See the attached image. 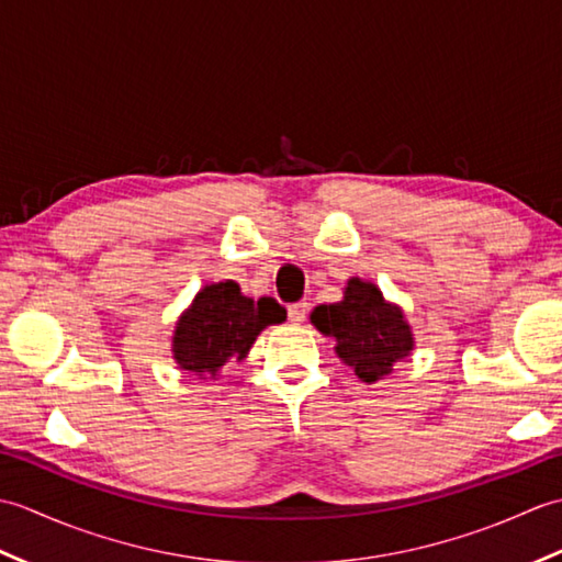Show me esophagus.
<instances>
[{
	"label": "esophagus",
	"instance_id": "obj_1",
	"mask_svg": "<svg viewBox=\"0 0 562 562\" xmlns=\"http://www.w3.org/2000/svg\"><path fill=\"white\" fill-rule=\"evenodd\" d=\"M306 314H308V304L306 302L290 304V308H288V316H290L292 324H302V321L306 318Z\"/></svg>",
	"mask_w": 562,
	"mask_h": 562
}]
</instances>
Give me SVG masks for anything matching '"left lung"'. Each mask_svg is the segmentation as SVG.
Returning <instances> with one entry per match:
<instances>
[{
  "label": "left lung",
  "mask_w": 562,
  "mask_h": 562,
  "mask_svg": "<svg viewBox=\"0 0 562 562\" xmlns=\"http://www.w3.org/2000/svg\"><path fill=\"white\" fill-rule=\"evenodd\" d=\"M312 324L336 340L338 357L364 384L391 374L415 345L401 308L389 304L374 282L360 278L348 280L340 302L316 306Z\"/></svg>",
  "instance_id": "8db88e82"
}]
</instances>
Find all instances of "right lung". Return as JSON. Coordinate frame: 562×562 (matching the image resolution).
<instances>
[{
    "mask_svg": "<svg viewBox=\"0 0 562 562\" xmlns=\"http://www.w3.org/2000/svg\"><path fill=\"white\" fill-rule=\"evenodd\" d=\"M284 318L288 312L278 302L270 296L254 302L234 280L205 284L178 318L173 360L200 379H217L224 364L244 360L262 328Z\"/></svg>",
    "mask_w": 562,
    "mask_h": 562,
    "instance_id": "1",
    "label": "right lung"
}]
</instances>
